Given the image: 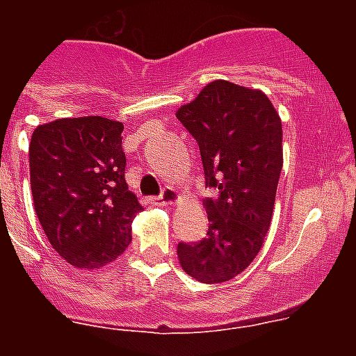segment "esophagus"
I'll return each instance as SVG.
<instances>
[{
    "mask_svg": "<svg viewBox=\"0 0 356 356\" xmlns=\"http://www.w3.org/2000/svg\"><path fill=\"white\" fill-rule=\"evenodd\" d=\"M155 203H159V205H177L179 201H181V195L177 194V190L170 188V186H166V188L162 190V194L156 197V200H153Z\"/></svg>",
    "mask_w": 356,
    "mask_h": 356,
    "instance_id": "34e87169",
    "label": "esophagus"
}]
</instances>
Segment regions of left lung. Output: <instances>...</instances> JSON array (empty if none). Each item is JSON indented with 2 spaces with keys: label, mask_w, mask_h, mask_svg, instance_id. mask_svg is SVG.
I'll use <instances>...</instances> for the list:
<instances>
[{
  "label": "left lung",
  "mask_w": 356,
  "mask_h": 356,
  "mask_svg": "<svg viewBox=\"0 0 356 356\" xmlns=\"http://www.w3.org/2000/svg\"><path fill=\"white\" fill-rule=\"evenodd\" d=\"M175 116L200 145L209 233L179 243L183 270L207 284L231 281L259 254L275 205L282 170V125L264 92L212 81Z\"/></svg>",
  "instance_id": "obj_1"
}]
</instances>
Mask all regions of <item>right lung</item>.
<instances>
[{
    "mask_svg": "<svg viewBox=\"0 0 356 356\" xmlns=\"http://www.w3.org/2000/svg\"><path fill=\"white\" fill-rule=\"evenodd\" d=\"M123 123L63 118L35 129L29 144L36 216L68 264L99 270L127 249L142 211L125 183Z\"/></svg>",
    "mask_w": 356,
    "mask_h": 356,
    "instance_id": "1",
    "label": "right lung"
}]
</instances>
